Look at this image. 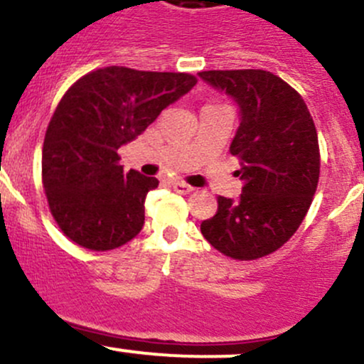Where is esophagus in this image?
<instances>
[{
  "mask_svg": "<svg viewBox=\"0 0 364 364\" xmlns=\"http://www.w3.org/2000/svg\"><path fill=\"white\" fill-rule=\"evenodd\" d=\"M171 186H173V191H175V193H178V194H189L191 191H193V187L187 186L186 182H181V181L171 182Z\"/></svg>",
  "mask_w": 364,
  "mask_h": 364,
  "instance_id": "obj_1",
  "label": "esophagus"
}]
</instances>
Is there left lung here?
Returning a JSON list of instances; mask_svg holds the SVG:
<instances>
[{"mask_svg": "<svg viewBox=\"0 0 364 364\" xmlns=\"http://www.w3.org/2000/svg\"><path fill=\"white\" fill-rule=\"evenodd\" d=\"M199 77L239 106L230 153L240 160L242 194L218 198L201 223L204 239L234 259L284 246L304 220L320 177L318 134L301 94L267 70H208Z\"/></svg>", "mask_w": 364, "mask_h": 364, "instance_id": "8db88e82", "label": "left lung"}]
</instances>
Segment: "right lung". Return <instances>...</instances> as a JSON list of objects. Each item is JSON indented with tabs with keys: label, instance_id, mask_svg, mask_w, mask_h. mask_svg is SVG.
Masks as SVG:
<instances>
[{
	"label": "right lung",
	"instance_id": "obj_1",
	"mask_svg": "<svg viewBox=\"0 0 364 364\" xmlns=\"http://www.w3.org/2000/svg\"><path fill=\"white\" fill-rule=\"evenodd\" d=\"M196 82L189 73L105 67L65 92L44 137L43 186L68 239L109 251L141 232L146 196L160 182L137 170L125 173L118 148L141 136Z\"/></svg>",
	"mask_w": 364,
	"mask_h": 364
}]
</instances>
